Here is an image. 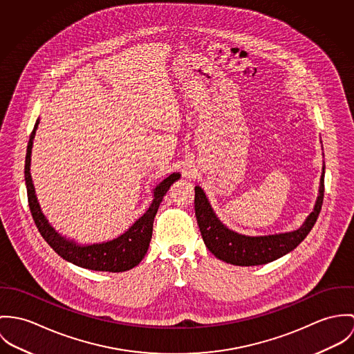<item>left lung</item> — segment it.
<instances>
[{"label":"left lung","mask_w":354,"mask_h":354,"mask_svg":"<svg viewBox=\"0 0 354 354\" xmlns=\"http://www.w3.org/2000/svg\"><path fill=\"white\" fill-rule=\"evenodd\" d=\"M324 196V165L320 178V190L314 212L306 223L293 232L270 236L239 235L228 230L213 213L207 198L196 186V223L207 250L218 259L236 266H257L273 262L295 250L313 230L319 217Z\"/></svg>","instance_id":"8db88e82"}]
</instances>
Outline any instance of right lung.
<instances>
[{"label": "right lung", "instance_id": "obj_1", "mask_svg": "<svg viewBox=\"0 0 354 354\" xmlns=\"http://www.w3.org/2000/svg\"><path fill=\"white\" fill-rule=\"evenodd\" d=\"M39 119L35 123V127L30 136L27 155H26V167H24V178L27 186L28 205L35 221V225L43 236V239L48 243V245L65 261L72 262L80 268L96 270V272H126L137 266L142 258L145 257L153 232V220L158 213V205L162 201V196L168 192L171 185L180 178V174H172L167 179H164L155 189V199L147 213L140 217L133 227L129 228L127 232L119 236L117 239L91 245H77L73 241H69L58 235L51 225L47 223L46 217L40 212L39 203L35 196V190L30 174L31 164V149L32 140L35 137V131L38 129Z\"/></svg>", "mask_w": 354, "mask_h": 354}]
</instances>
